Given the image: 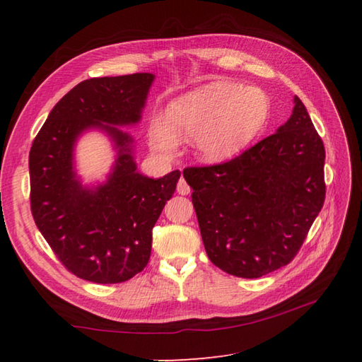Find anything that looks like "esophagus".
Returning a JSON list of instances; mask_svg holds the SVG:
<instances>
[{
  "instance_id": "1",
  "label": "esophagus",
  "mask_w": 362,
  "mask_h": 362,
  "mask_svg": "<svg viewBox=\"0 0 362 362\" xmlns=\"http://www.w3.org/2000/svg\"><path fill=\"white\" fill-rule=\"evenodd\" d=\"M189 191H191V188L188 187V183L185 182V179L182 177L179 183H177V193L182 194V196H187V194H189Z\"/></svg>"
}]
</instances>
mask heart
<instances>
[{
	"mask_svg": "<svg viewBox=\"0 0 362 362\" xmlns=\"http://www.w3.org/2000/svg\"><path fill=\"white\" fill-rule=\"evenodd\" d=\"M271 98L264 90L218 81L183 93L168 115H152L148 140L160 156H173L182 138H194L197 157L222 161L243 151L271 118Z\"/></svg>",
	"mask_w": 362,
	"mask_h": 362,
	"instance_id": "obj_1",
	"label": "heart"
}]
</instances>
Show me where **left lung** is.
<instances>
[{
  "mask_svg": "<svg viewBox=\"0 0 362 362\" xmlns=\"http://www.w3.org/2000/svg\"><path fill=\"white\" fill-rule=\"evenodd\" d=\"M325 149L303 103L276 132L227 163L187 168L210 261L259 279L286 266L325 201Z\"/></svg>",
  "mask_w": 362,
  "mask_h": 362,
  "instance_id": "left-lung-1",
  "label": "left lung"
}]
</instances>
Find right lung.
Wrapping results in <instances>:
<instances>
[{"label": "right lung", "instance_id": "right-lung-1", "mask_svg": "<svg viewBox=\"0 0 362 362\" xmlns=\"http://www.w3.org/2000/svg\"><path fill=\"white\" fill-rule=\"evenodd\" d=\"M156 76L93 78L52 107L29 152L30 210L35 226L64 266L79 279L110 284L146 267L152 228L173 197L180 171L152 179L138 171L134 136L121 127L141 121ZM104 133L115 151L103 181L83 182L75 146Z\"/></svg>", "mask_w": 362, "mask_h": 362}]
</instances>
